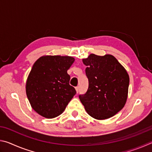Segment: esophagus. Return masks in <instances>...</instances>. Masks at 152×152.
Instances as JSON below:
<instances>
[{
    "mask_svg": "<svg viewBox=\"0 0 152 152\" xmlns=\"http://www.w3.org/2000/svg\"><path fill=\"white\" fill-rule=\"evenodd\" d=\"M75 89H76V92H77V93H78V91H79V87L78 86L75 87Z\"/></svg>",
    "mask_w": 152,
    "mask_h": 152,
    "instance_id": "esophagus-1",
    "label": "esophagus"
}]
</instances>
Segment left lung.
I'll return each mask as SVG.
<instances>
[{"mask_svg": "<svg viewBox=\"0 0 152 152\" xmlns=\"http://www.w3.org/2000/svg\"><path fill=\"white\" fill-rule=\"evenodd\" d=\"M86 66L88 88L79 99L88 114L96 119H106L121 110L127 99L129 77L112 55H90L82 60Z\"/></svg>", "mask_w": 152, "mask_h": 152, "instance_id": "left-lung-1", "label": "left lung"}]
</instances>
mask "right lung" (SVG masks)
I'll list each match as a JSON object with an SVG mask.
<instances>
[{"instance_id":"add662e5","label":"right lung","mask_w":152,"mask_h":152,"mask_svg":"<svg viewBox=\"0 0 152 152\" xmlns=\"http://www.w3.org/2000/svg\"><path fill=\"white\" fill-rule=\"evenodd\" d=\"M70 56H46L35 61L26 82V93L38 114L48 119L59 116L76 91L67 71L74 63Z\"/></svg>"}]
</instances>
